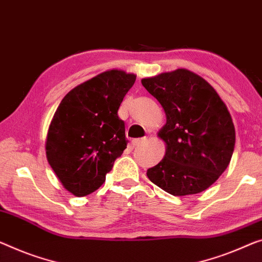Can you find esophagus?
<instances>
[{"instance_id": "obj_1", "label": "esophagus", "mask_w": 262, "mask_h": 262, "mask_svg": "<svg viewBox=\"0 0 262 262\" xmlns=\"http://www.w3.org/2000/svg\"><path fill=\"white\" fill-rule=\"evenodd\" d=\"M146 141H147V138L135 139V140H133L132 144H133V147H138V146H140V144H142V143H144Z\"/></svg>"}]
</instances>
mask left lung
Masks as SVG:
<instances>
[{"label": "left lung", "mask_w": 262, "mask_h": 262, "mask_svg": "<svg viewBox=\"0 0 262 262\" xmlns=\"http://www.w3.org/2000/svg\"><path fill=\"white\" fill-rule=\"evenodd\" d=\"M141 83L167 119L158 133L165 158L147 170L148 179L175 196L204 192L227 168L235 146L227 106L204 77L185 68L144 77Z\"/></svg>", "instance_id": "1"}]
</instances>
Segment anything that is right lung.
<instances>
[{
	"mask_svg": "<svg viewBox=\"0 0 262 262\" xmlns=\"http://www.w3.org/2000/svg\"><path fill=\"white\" fill-rule=\"evenodd\" d=\"M135 80L133 73L106 70L73 88L57 107L46 155L62 186L75 196L95 192L127 148L118 111Z\"/></svg>",
	"mask_w": 262,
	"mask_h": 262,
	"instance_id": "add662e5",
	"label": "right lung"
}]
</instances>
